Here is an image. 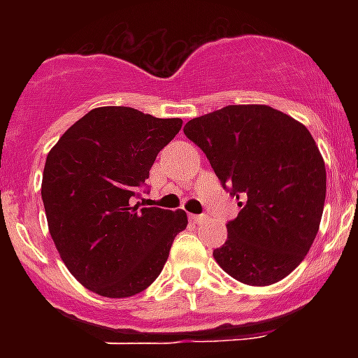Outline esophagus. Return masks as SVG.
Instances as JSON below:
<instances>
[{"label": "esophagus", "instance_id": "1", "mask_svg": "<svg viewBox=\"0 0 358 358\" xmlns=\"http://www.w3.org/2000/svg\"><path fill=\"white\" fill-rule=\"evenodd\" d=\"M192 220H194V222H202V220H206V215H192Z\"/></svg>", "mask_w": 358, "mask_h": 358}]
</instances>
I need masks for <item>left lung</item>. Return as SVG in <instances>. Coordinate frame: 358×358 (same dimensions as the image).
<instances>
[{
  "mask_svg": "<svg viewBox=\"0 0 358 358\" xmlns=\"http://www.w3.org/2000/svg\"><path fill=\"white\" fill-rule=\"evenodd\" d=\"M182 131L242 208L213 251L217 264L245 285L289 276L314 243L327 197V169L308 129L268 106H227Z\"/></svg>",
  "mask_w": 358,
  "mask_h": 358,
  "instance_id": "1",
  "label": "left lung"
}]
</instances>
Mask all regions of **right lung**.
Here are the masks:
<instances>
[{"label":"right lung","instance_id":"1","mask_svg":"<svg viewBox=\"0 0 358 358\" xmlns=\"http://www.w3.org/2000/svg\"><path fill=\"white\" fill-rule=\"evenodd\" d=\"M181 127V118L96 107L46 157L41 195L50 235L69 273L98 296L143 292L188 224L182 210L132 206L159 150Z\"/></svg>","mask_w":358,"mask_h":358}]
</instances>
